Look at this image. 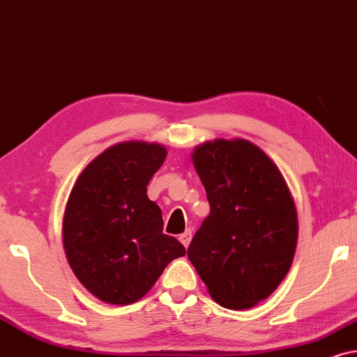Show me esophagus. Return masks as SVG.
<instances>
[{"mask_svg":"<svg viewBox=\"0 0 357 357\" xmlns=\"http://www.w3.org/2000/svg\"><path fill=\"white\" fill-rule=\"evenodd\" d=\"M191 238H192V231L191 230H186L184 234L179 235V241L184 245V248H188L189 243H191Z\"/></svg>","mask_w":357,"mask_h":357,"instance_id":"obj_1","label":"esophagus"}]
</instances>
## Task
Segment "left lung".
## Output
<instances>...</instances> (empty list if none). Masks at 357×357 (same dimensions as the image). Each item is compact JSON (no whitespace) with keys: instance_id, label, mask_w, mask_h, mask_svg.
Instances as JSON below:
<instances>
[{"instance_id":"8db88e82","label":"left lung","mask_w":357,"mask_h":357,"mask_svg":"<svg viewBox=\"0 0 357 357\" xmlns=\"http://www.w3.org/2000/svg\"><path fill=\"white\" fill-rule=\"evenodd\" d=\"M192 163L211 213L188 258L217 303L253 307L291 269L298 236L292 194L273 160L248 140L206 142L194 150Z\"/></svg>"}]
</instances>
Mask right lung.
Segmentation results:
<instances>
[{
	"instance_id": "add662e5",
	"label": "right lung",
	"mask_w": 357,
	"mask_h": 357,
	"mask_svg": "<svg viewBox=\"0 0 357 357\" xmlns=\"http://www.w3.org/2000/svg\"><path fill=\"white\" fill-rule=\"evenodd\" d=\"M166 149L122 142L78 176L63 213V248L78 281L114 305H129L153 287L171 261L186 255L163 234L161 208L146 196Z\"/></svg>"
}]
</instances>
